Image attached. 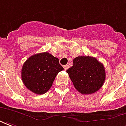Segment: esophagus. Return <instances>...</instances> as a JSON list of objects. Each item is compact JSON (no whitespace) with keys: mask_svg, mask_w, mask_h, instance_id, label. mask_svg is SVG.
Listing matches in <instances>:
<instances>
[{"mask_svg":"<svg viewBox=\"0 0 126 126\" xmlns=\"http://www.w3.org/2000/svg\"><path fill=\"white\" fill-rule=\"evenodd\" d=\"M68 68H69V66H68V64L64 65V70H67V69H68Z\"/></svg>","mask_w":126,"mask_h":126,"instance_id":"esophagus-1","label":"esophagus"}]
</instances>
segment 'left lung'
Wrapping results in <instances>:
<instances>
[{"instance_id": "left-lung-1", "label": "left lung", "mask_w": 126, "mask_h": 126, "mask_svg": "<svg viewBox=\"0 0 126 126\" xmlns=\"http://www.w3.org/2000/svg\"><path fill=\"white\" fill-rule=\"evenodd\" d=\"M66 72L77 90L83 94H91L99 90L105 81L103 64L91 56H78Z\"/></svg>"}]
</instances>
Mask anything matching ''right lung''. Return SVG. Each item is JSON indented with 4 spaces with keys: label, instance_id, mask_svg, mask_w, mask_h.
Returning <instances> with one entry per match:
<instances>
[{
    "label": "right lung",
    "instance_id": "add662e5",
    "mask_svg": "<svg viewBox=\"0 0 126 126\" xmlns=\"http://www.w3.org/2000/svg\"><path fill=\"white\" fill-rule=\"evenodd\" d=\"M63 70L58 58L51 53H36L30 56L23 65L22 81L33 93L43 94L52 86L58 73Z\"/></svg>",
    "mask_w": 126,
    "mask_h": 126
}]
</instances>
